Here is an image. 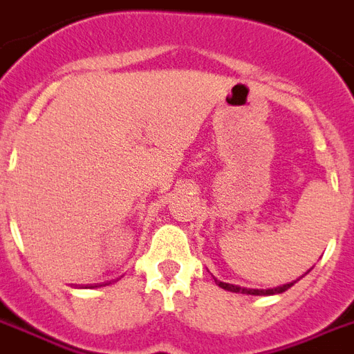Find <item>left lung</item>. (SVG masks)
Segmentation results:
<instances>
[{
    "label": "left lung",
    "mask_w": 354,
    "mask_h": 354,
    "mask_svg": "<svg viewBox=\"0 0 354 354\" xmlns=\"http://www.w3.org/2000/svg\"><path fill=\"white\" fill-rule=\"evenodd\" d=\"M215 280V284L223 288L226 291H234V293H245V295H274V293H282V291L290 290L291 286L295 284V282H290V284H284V286H279V288H273V290H250V288H239V286H234V284H226V282H221V280L213 279Z\"/></svg>",
    "instance_id": "1"
}]
</instances>
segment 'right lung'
<instances>
[{"label":"right lung","mask_w":354,"mask_h":354,"mask_svg":"<svg viewBox=\"0 0 354 354\" xmlns=\"http://www.w3.org/2000/svg\"><path fill=\"white\" fill-rule=\"evenodd\" d=\"M88 288H94V286H88Z\"/></svg>","instance_id":"right-lung-1"}]
</instances>
